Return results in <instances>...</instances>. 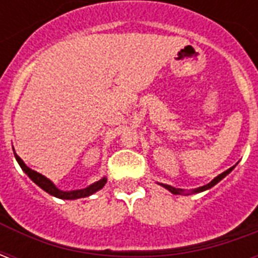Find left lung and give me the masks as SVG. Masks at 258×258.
<instances>
[{"mask_svg": "<svg viewBox=\"0 0 258 258\" xmlns=\"http://www.w3.org/2000/svg\"><path fill=\"white\" fill-rule=\"evenodd\" d=\"M232 170H233V167L228 168L227 171H224V173H221V174H220V175H217L216 178L213 179L211 182H209V184H207V185H203V186H200V188L192 189V192H190V194H199V192H203V190H206V189H210V188H213V186H214V185H216L217 182H220V181H221V179L224 178V177H227L228 174L231 173ZM160 185H162V186H164L166 189H168V190H170V192H171V194H174V195H181V194H182V192H184V190H182V189H178V188H174V186H171V185H166V184H160Z\"/></svg>", "mask_w": 258, "mask_h": 258, "instance_id": "left-lung-1", "label": "left lung"}]
</instances>
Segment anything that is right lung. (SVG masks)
Returning <instances> with one entry per match:
<instances>
[{
  "mask_svg": "<svg viewBox=\"0 0 258 258\" xmlns=\"http://www.w3.org/2000/svg\"><path fill=\"white\" fill-rule=\"evenodd\" d=\"M14 155L15 157H16L18 163H19V166L22 167V170L29 175V178H30L34 184H37L40 188H41V189H44L49 195H52V196H55V198H59V199L74 200V199H80V198H87V196H90V195L95 194L96 190L102 189L107 181L106 177H103L102 179L96 181V182H94V184L90 185V186H87V188H84V189L60 190L58 189V188L53 185L52 181H49L47 177H44L42 174L37 173V171H34V170H31L30 167H27V166L25 164V162H23V160H22V159L15 153V151H14Z\"/></svg>",
  "mask_w": 258,
  "mask_h": 258,
  "instance_id": "obj_1",
  "label": "right lung"
}]
</instances>
